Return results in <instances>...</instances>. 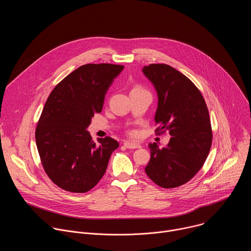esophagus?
Here are the masks:
<instances>
[{
    "mask_svg": "<svg viewBox=\"0 0 251 251\" xmlns=\"http://www.w3.org/2000/svg\"><path fill=\"white\" fill-rule=\"evenodd\" d=\"M124 146L128 149H137V148H141V145L137 144V143H132V142H125Z\"/></svg>",
    "mask_w": 251,
    "mask_h": 251,
    "instance_id": "obj_1",
    "label": "esophagus"
}]
</instances>
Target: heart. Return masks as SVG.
I'll use <instances>...</instances> for the list:
<instances>
[{
  "instance_id": "1",
  "label": "heart",
  "mask_w": 251,
  "mask_h": 251,
  "mask_svg": "<svg viewBox=\"0 0 251 251\" xmlns=\"http://www.w3.org/2000/svg\"><path fill=\"white\" fill-rule=\"evenodd\" d=\"M136 90H144V89H142L141 87H135L132 91H136Z\"/></svg>"
}]
</instances>
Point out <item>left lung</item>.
Wrapping results in <instances>:
<instances>
[{"instance_id": "8db88e82", "label": "left lung", "mask_w": 251, "mask_h": 251, "mask_svg": "<svg viewBox=\"0 0 251 251\" xmlns=\"http://www.w3.org/2000/svg\"><path fill=\"white\" fill-rule=\"evenodd\" d=\"M158 95L157 131L172 136L162 149L150 143L151 159L145 172L165 189L189 182L201 169L210 150L212 133L205 101L197 86L180 71L167 64H150L142 69Z\"/></svg>"}]
</instances>
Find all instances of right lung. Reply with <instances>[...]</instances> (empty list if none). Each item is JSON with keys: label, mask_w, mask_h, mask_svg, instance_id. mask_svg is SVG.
Returning <instances> with one entry per match:
<instances>
[{"label": "right lung", "mask_w": 251, "mask_h": 251, "mask_svg": "<svg viewBox=\"0 0 251 251\" xmlns=\"http://www.w3.org/2000/svg\"><path fill=\"white\" fill-rule=\"evenodd\" d=\"M123 65L84 64L50 94L35 129L42 164L50 180L71 193H86L100 181L119 147L111 137L95 143L86 130L102 110L105 95Z\"/></svg>", "instance_id": "add662e5"}]
</instances>
